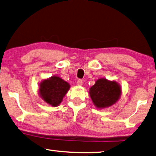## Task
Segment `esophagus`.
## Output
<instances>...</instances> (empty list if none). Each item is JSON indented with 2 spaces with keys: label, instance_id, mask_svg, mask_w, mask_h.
<instances>
[{
  "label": "esophagus",
  "instance_id": "1",
  "mask_svg": "<svg viewBox=\"0 0 156 156\" xmlns=\"http://www.w3.org/2000/svg\"><path fill=\"white\" fill-rule=\"evenodd\" d=\"M77 84H78V86H82V85H83V80H80H80H78L77 81Z\"/></svg>",
  "mask_w": 156,
  "mask_h": 156
}]
</instances>
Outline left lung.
Wrapping results in <instances>:
<instances>
[{
  "instance_id": "1",
  "label": "left lung",
  "mask_w": 156,
  "mask_h": 156,
  "mask_svg": "<svg viewBox=\"0 0 156 156\" xmlns=\"http://www.w3.org/2000/svg\"><path fill=\"white\" fill-rule=\"evenodd\" d=\"M121 87L115 80L100 78L89 89V95L96 108L102 109L112 106L119 100Z\"/></svg>"
}]
</instances>
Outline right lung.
<instances>
[{"mask_svg":"<svg viewBox=\"0 0 156 156\" xmlns=\"http://www.w3.org/2000/svg\"><path fill=\"white\" fill-rule=\"evenodd\" d=\"M69 88L70 85L68 83L58 76H53L41 82L39 87V94L47 104L56 107L61 103Z\"/></svg>","mask_w":156,"mask_h":156,"instance_id":"right-lung-1","label":"right lung"}]
</instances>
